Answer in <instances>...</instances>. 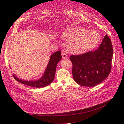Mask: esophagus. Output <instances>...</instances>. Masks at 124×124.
I'll list each match as a JSON object with an SVG mask.
<instances>
[{
	"label": "esophagus",
	"instance_id": "obj_1",
	"mask_svg": "<svg viewBox=\"0 0 124 124\" xmlns=\"http://www.w3.org/2000/svg\"><path fill=\"white\" fill-rule=\"evenodd\" d=\"M62 58L63 59H65V58L68 57L67 54L65 53L64 52H63L62 53Z\"/></svg>",
	"mask_w": 124,
	"mask_h": 124
}]
</instances>
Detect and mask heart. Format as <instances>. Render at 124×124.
Returning <instances> with one entry per match:
<instances>
[{"mask_svg":"<svg viewBox=\"0 0 124 124\" xmlns=\"http://www.w3.org/2000/svg\"><path fill=\"white\" fill-rule=\"evenodd\" d=\"M63 38L70 52L80 54L94 47L100 41L101 36L95 31L75 27L65 32Z\"/></svg>","mask_w":124,"mask_h":124,"instance_id":"heart-1","label":"heart"}]
</instances>
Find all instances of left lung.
<instances>
[{
    "label": "left lung",
    "mask_w": 124,
    "mask_h": 124,
    "mask_svg": "<svg viewBox=\"0 0 124 124\" xmlns=\"http://www.w3.org/2000/svg\"><path fill=\"white\" fill-rule=\"evenodd\" d=\"M113 54L112 42L106 35L95 51L71 56L74 81L80 85L88 87H93L102 82L111 70Z\"/></svg>",
    "instance_id": "obj_1"
}]
</instances>
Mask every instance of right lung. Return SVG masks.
<instances>
[{"mask_svg": "<svg viewBox=\"0 0 124 124\" xmlns=\"http://www.w3.org/2000/svg\"><path fill=\"white\" fill-rule=\"evenodd\" d=\"M61 59L62 56L60 51H58L52 54L43 75L40 79L37 80L30 81L24 80L19 79L15 74L13 76L15 79L19 82L31 87L41 88L47 86L53 82L55 75L57 65Z\"/></svg>", "mask_w": 124, "mask_h": 124, "instance_id": "add662e5", "label": "right lung"}]
</instances>
